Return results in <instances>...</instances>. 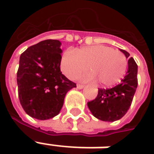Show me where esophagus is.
I'll use <instances>...</instances> for the list:
<instances>
[{
    "label": "esophagus",
    "instance_id": "obj_1",
    "mask_svg": "<svg viewBox=\"0 0 154 154\" xmlns=\"http://www.w3.org/2000/svg\"><path fill=\"white\" fill-rule=\"evenodd\" d=\"M84 88V84H77V88H78V89H82V88Z\"/></svg>",
    "mask_w": 154,
    "mask_h": 154
}]
</instances>
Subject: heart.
Masks as SVG:
<instances>
[{"label": "heart", "mask_w": 154, "mask_h": 154, "mask_svg": "<svg viewBox=\"0 0 154 154\" xmlns=\"http://www.w3.org/2000/svg\"><path fill=\"white\" fill-rule=\"evenodd\" d=\"M128 59L119 50L105 45L84 46L76 51L66 50L62 57L61 70L70 79L78 78L88 69L91 72L82 79L111 87L121 81L128 69Z\"/></svg>", "instance_id": "obj_1"}]
</instances>
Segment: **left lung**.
<instances>
[{"label":"left lung","mask_w":154,"mask_h":154,"mask_svg":"<svg viewBox=\"0 0 154 154\" xmlns=\"http://www.w3.org/2000/svg\"><path fill=\"white\" fill-rule=\"evenodd\" d=\"M120 51L128 58L130 54L123 49ZM137 64L130 57L128 72L121 83L112 88H99L97 97L88 102V106L93 116L106 122H114L124 116L130 108L136 92L137 80Z\"/></svg>","instance_id":"1"}]
</instances>
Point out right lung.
<instances>
[{
	"mask_svg": "<svg viewBox=\"0 0 154 154\" xmlns=\"http://www.w3.org/2000/svg\"><path fill=\"white\" fill-rule=\"evenodd\" d=\"M57 40H45L21 54L17 72L18 97L29 116L46 120L59 114L68 91L76 84L62 75Z\"/></svg>",
	"mask_w": 154,
	"mask_h": 154,
	"instance_id": "1",
	"label": "right lung"
}]
</instances>
